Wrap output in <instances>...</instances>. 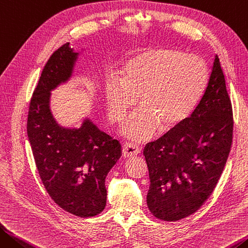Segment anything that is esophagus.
<instances>
[{
  "mask_svg": "<svg viewBox=\"0 0 248 248\" xmlns=\"http://www.w3.org/2000/svg\"><path fill=\"white\" fill-rule=\"evenodd\" d=\"M140 147L136 144H132V143H126L123 146V156L124 157H134L137 156L139 154H140Z\"/></svg>",
  "mask_w": 248,
  "mask_h": 248,
  "instance_id": "1",
  "label": "esophagus"
}]
</instances>
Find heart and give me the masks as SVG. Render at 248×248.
Returning a JSON list of instances; mask_svg holds the SVG:
<instances>
[{
  "label": "heart",
  "instance_id": "1",
  "mask_svg": "<svg viewBox=\"0 0 248 248\" xmlns=\"http://www.w3.org/2000/svg\"><path fill=\"white\" fill-rule=\"evenodd\" d=\"M208 69L203 60L186 52L155 48L134 57L120 79L105 83L108 120L122 125L139 99L140 109L126 126L132 140H145L157 129L168 132L191 115L204 94Z\"/></svg>",
  "mask_w": 248,
  "mask_h": 248
}]
</instances>
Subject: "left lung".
<instances>
[{"instance_id": "8db88e82", "label": "left lung", "mask_w": 248, "mask_h": 248, "mask_svg": "<svg viewBox=\"0 0 248 248\" xmlns=\"http://www.w3.org/2000/svg\"><path fill=\"white\" fill-rule=\"evenodd\" d=\"M233 108L216 55L208 86L186 121L149 143L144 156L153 216L174 222L203 205L220 179L233 141Z\"/></svg>"}]
</instances>
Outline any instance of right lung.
<instances>
[{"instance_id": "1", "label": "right lung", "mask_w": 248, "mask_h": 248, "mask_svg": "<svg viewBox=\"0 0 248 248\" xmlns=\"http://www.w3.org/2000/svg\"><path fill=\"white\" fill-rule=\"evenodd\" d=\"M77 56L69 43L50 56L31 99L27 135L40 179L55 203L76 217H90L107 204L105 178L121 156V145L89 120L79 129H66L51 115L50 91L70 78Z\"/></svg>"}]
</instances>
